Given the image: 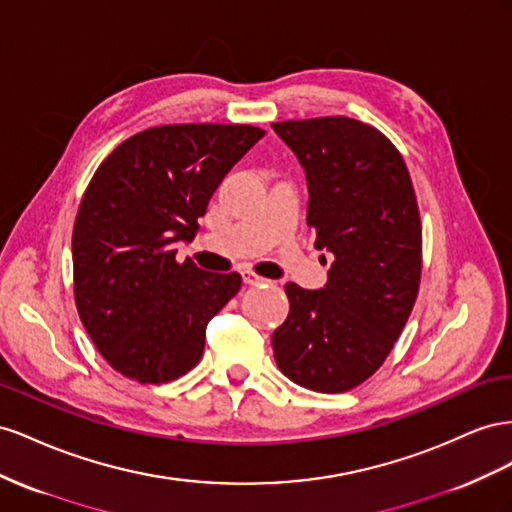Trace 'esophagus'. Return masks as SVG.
Returning <instances> with one entry per match:
<instances>
[{
  "label": "esophagus",
  "mask_w": 512,
  "mask_h": 512,
  "mask_svg": "<svg viewBox=\"0 0 512 512\" xmlns=\"http://www.w3.org/2000/svg\"><path fill=\"white\" fill-rule=\"evenodd\" d=\"M242 281H244V285H259V283H268L264 276H259V274H255L253 270H244L242 272Z\"/></svg>",
  "instance_id": "1"
}]
</instances>
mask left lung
<instances>
[{"label": "left lung", "instance_id": "8db88e82", "mask_svg": "<svg viewBox=\"0 0 512 512\" xmlns=\"http://www.w3.org/2000/svg\"><path fill=\"white\" fill-rule=\"evenodd\" d=\"M272 128L304 169L315 248L334 257L321 289L285 285L274 360L302 388L352 390L382 367L418 296L422 227L410 171L386 135L345 115Z\"/></svg>", "mask_w": 512, "mask_h": 512}]
</instances>
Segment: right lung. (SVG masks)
Masks as SVG:
<instances>
[{
    "label": "right lung",
    "instance_id": "add662e5",
    "mask_svg": "<svg viewBox=\"0 0 512 512\" xmlns=\"http://www.w3.org/2000/svg\"><path fill=\"white\" fill-rule=\"evenodd\" d=\"M264 135L246 124L156 126L96 169L72 229L75 302L96 349L124 377L165 384L201 360L208 321L238 294L242 276L178 264L175 253Z\"/></svg>",
    "mask_w": 512,
    "mask_h": 512
}]
</instances>
